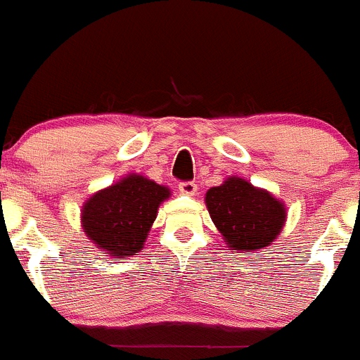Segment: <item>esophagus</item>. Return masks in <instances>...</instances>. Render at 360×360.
I'll list each match as a JSON object with an SVG mask.
<instances>
[{"mask_svg": "<svg viewBox=\"0 0 360 360\" xmlns=\"http://www.w3.org/2000/svg\"><path fill=\"white\" fill-rule=\"evenodd\" d=\"M179 191L185 195H194L198 192V184H194V181H181L179 185Z\"/></svg>", "mask_w": 360, "mask_h": 360, "instance_id": "1", "label": "esophagus"}]
</instances>
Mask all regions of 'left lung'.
Wrapping results in <instances>:
<instances>
[{
    "label": "left lung",
    "mask_w": 360,
    "mask_h": 360,
    "mask_svg": "<svg viewBox=\"0 0 360 360\" xmlns=\"http://www.w3.org/2000/svg\"><path fill=\"white\" fill-rule=\"evenodd\" d=\"M205 202L224 243L234 254L269 247L285 226V202L241 176H227L219 187L208 188Z\"/></svg>",
    "instance_id": "left-lung-1"
}]
</instances>
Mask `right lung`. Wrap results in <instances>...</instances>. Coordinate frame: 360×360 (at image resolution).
Listing matches in <instances>:
<instances>
[{
	"label": "right lung",
	"mask_w": 360,
	"mask_h": 360,
	"mask_svg": "<svg viewBox=\"0 0 360 360\" xmlns=\"http://www.w3.org/2000/svg\"><path fill=\"white\" fill-rule=\"evenodd\" d=\"M169 195L166 185L129 173L85 199L82 229L101 254L115 259L136 255L147 241L159 206Z\"/></svg>",
	"instance_id": "add662e5"
}]
</instances>
